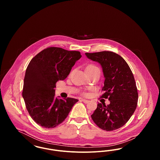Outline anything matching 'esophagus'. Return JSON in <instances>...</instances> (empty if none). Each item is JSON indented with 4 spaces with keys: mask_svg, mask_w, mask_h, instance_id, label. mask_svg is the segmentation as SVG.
Here are the masks:
<instances>
[{
    "mask_svg": "<svg viewBox=\"0 0 160 160\" xmlns=\"http://www.w3.org/2000/svg\"><path fill=\"white\" fill-rule=\"evenodd\" d=\"M81 101L83 102L84 103H88L89 102V100L85 99H81Z\"/></svg>",
    "mask_w": 160,
    "mask_h": 160,
    "instance_id": "34e87169",
    "label": "esophagus"
}]
</instances>
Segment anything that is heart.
Segmentation results:
<instances>
[{
  "label": "heart",
  "mask_w": 160,
  "mask_h": 160,
  "mask_svg": "<svg viewBox=\"0 0 160 160\" xmlns=\"http://www.w3.org/2000/svg\"><path fill=\"white\" fill-rule=\"evenodd\" d=\"M99 69L97 66L94 65H88L86 68V69H89V70H93V69Z\"/></svg>",
  "instance_id": "heart-1"
}]
</instances>
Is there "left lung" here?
<instances>
[{
  "instance_id": "left-lung-1",
  "label": "left lung",
  "mask_w": 160,
  "mask_h": 160,
  "mask_svg": "<svg viewBox=\"0 0 160 160\" xmlns=\"http://www.w3.org/2000/svg\"><path fill=\"white\" fill-rule=\"evenodd\" d=\"M92 61L101 65L105 81L100 98L110 103H98L92 114L93 121L101 129L113 131L128 121L137 107L138 92L133 74L122 57L112 52L86 53Z\"/></svg>"
}]
</instances>
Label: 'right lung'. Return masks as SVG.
Returning a JSON list of instances; mask_svg holds the SVG:
<instances>
[{
	"label": "right lung",
	"mask_w": 160,
	"mask_h": 160,
	"mask_svg": "<svg viewBox=\"0 0 160 160\" xmlns=\"http://www.w3.org/2000/svg\"><path fill=\"white\" fill-rule=\"evenodd\" d=\"M82 57L78 51L51 47L32 59L25 73L22 96L32 119L46 128L59 125L67 118L78 101L55 97L56 83L65 80L77 61Z\"/></svg>",
	"instance_id": "obj_1"
}]
</instances>
